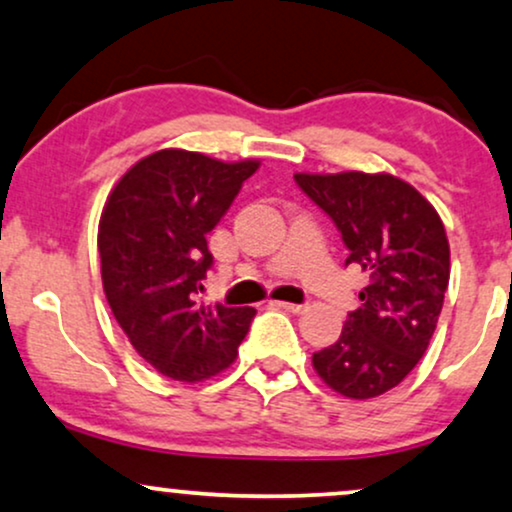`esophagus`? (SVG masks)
Here are the masks:
<instances>
[{
  "label": "esophagus",
  "instance_id": "esophagus-1",
  "mask_svg": "<svg viewBox=\"0 0 512 512\" xmlns=\"http://www.w3.org/2000/svg\"><path fill=\"white\" fill-rule=\"evenodd\" d=\"M275 308H282L287 313H304L306 304H292V301H273Z\"/></svg>",
  "mask_w": 512,
  "mask_h": 512
}]
</instances>
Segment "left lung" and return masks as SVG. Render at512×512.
<instances>
[{"mask_svg": "<svg viewBox=\"0 0 512 512\" xmlns=\"http://www.w3.org/2000/svg\"><path fill=\"white\" fill-rule=\"evenodd\" d=\"M296 185L334 220L370 275L332 346L313 368L346 399H375L406 380L425 356L449 287L451 251L437 208L391 173H296Z\"/></svg>", "mask_w": 512, "mask_h": 512, "instance_id": "8db88e82", "label": "left lung"}]
</instances>
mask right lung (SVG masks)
Segmentation results:
<instances>
[{
    "instance_id": "right-lung-1",
    "label": "right lung",
    "mask_w": 512,
    "mask_h": 512,
    "mask_svg": "<svg viewBox=\"0 0 512 512\" xmlns=\"http://www.w3.org/2000/svg\"><path fill=\"white\" fill-rule=\"evenodd\" d=\"M261 161L161 149L132 166L99 218L102 285L130 344L161 375L204 382L230 368L254 308L201 306L206 235Z\"/></svg>"
}]
</instances>
